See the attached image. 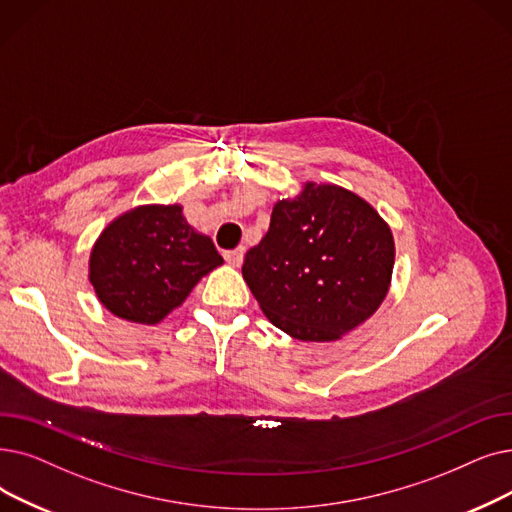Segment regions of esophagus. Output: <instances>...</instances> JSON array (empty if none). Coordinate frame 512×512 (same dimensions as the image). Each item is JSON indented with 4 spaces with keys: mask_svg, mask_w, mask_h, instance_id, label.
<instances>
[{
    "mask_svg": "<svg viewBox=\"0 0 512 512\" xmlns=\"http://www.w3.org/2000/svg\"><path fill=\"white\" fill-rule=\"evenodd\" d=\"M224 257H226V261H228L230 265H234V268H238V265L242 263V257H244V249L240 247V249H234V251H226Z\"/></svg>",
    "mask_w": 512,
    "mask_h": 512,
    "instance_id": "1",
    "label": "esophagus"
}]
</instances>
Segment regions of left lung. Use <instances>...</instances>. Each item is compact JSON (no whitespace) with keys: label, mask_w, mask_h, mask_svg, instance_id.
I'll list each match as a JSON object with an SVG mask.
<instances>
[{"label":"left lung","mask_w":512,"mask_h":512,"mask_svg":"<svg viewBox=\"0 0 512 512\" xmlns=\"http://www.w3.org/2000/svg\"><path fill=\"white\" fill-rule=\"evenodd\" d=\"M395 242L362 196L305 182L274 205L270 230L242 263L261 311L299 341H337L366 322L389 293Z\"/></svg>","instance_id":"1"}]
</instances>
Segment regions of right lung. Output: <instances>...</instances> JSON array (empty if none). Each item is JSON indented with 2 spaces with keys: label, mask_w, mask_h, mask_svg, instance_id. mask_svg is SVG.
<instances>
[{
  "label": "right lung",
  "mask_w": 512,
  "mask_h": 512,
  "mask_svg": "<svg viewBox=\"0 0 512 512\" xmlns=\"http://www.w3.org/2000/svg\"><path fill=\"white\" fill-rule=\"evenodd\" d=\"M221 263L213 240L188 224L182 205H140L98 236L90 282L110 314L152 326Z\"/></svg>",
  "instance_id": "right-lung-1"
}]
</instances>
